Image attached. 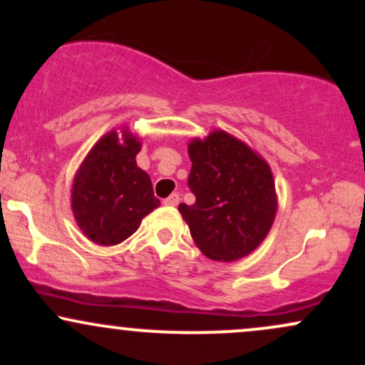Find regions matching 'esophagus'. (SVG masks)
<instances>
[{"label":"esophagus","instance_id":"34e87169","mask_svg":"<svg viewBox=\"0 0 365 365\" xmlns=\"http://www.w3.org/2000/svg\"><path fill=\"white\" fill-rule=\"evenodd\" d=\"M178 202H180V195L178 194H171L170 197H166V199H165L166 206H177Z\"/></svg>","mask_w":365,"mask_h":365}]
</instances>
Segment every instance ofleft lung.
<instances>
[{
	"mask_svg": "<svg viewBox=\"0 0 365 365\" xmlns=\"http://www.w3.org/2000/svg\"><path fill=\"white\" fill-rule=\"evenodd\" d=\"M192 206L178 209L195 245L215 261L245 257L266 238L276 215L269 166L249 145L216 130L188 145Z\"/></svg>",
	"mask_w": 365,
	"mask_h": 365,
	"instance_id": "8db88e82",
	"label": "left lung"
}]
</instances>
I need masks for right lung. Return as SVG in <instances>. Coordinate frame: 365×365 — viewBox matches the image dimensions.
I'll list each match as a JSON object with an SVG mask.
<instances>
[{
    "mask_svg": "<svg viewBox=\"0 0 365 365\" xmlns=\"http://www.w3.org/2000/svg\"><path fill=\"white\" fill-rule=\"evenodd\" d=\"M140 142L123 130V142L110 132L87 154L72 188V209L92 242L116 245L159 206L149 175L135 163Z\"/></svg>",
    "mask_w": 365,
    "mask_h": 365,
    "instance_id": "obj_1",
    "label": "right lung"
}]
</instances>
